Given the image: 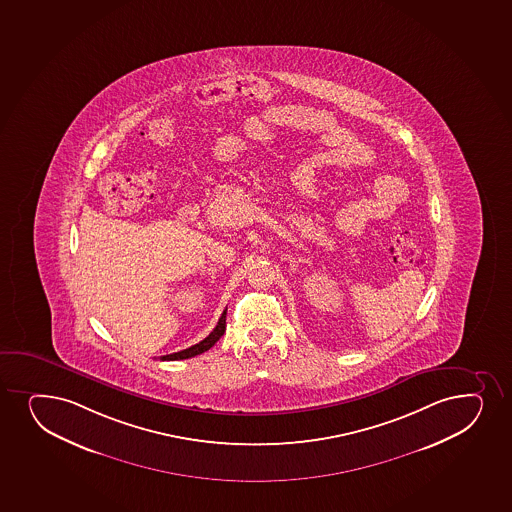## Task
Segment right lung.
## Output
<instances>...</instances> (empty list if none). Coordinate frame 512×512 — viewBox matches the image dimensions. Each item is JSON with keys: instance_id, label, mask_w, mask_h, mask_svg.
I'll return each instance as SVG.
<instances>
[{"instance_id": "add662e5", "label": "right lung", "mask_w": 512, "mask_h": 512, "mask_svg": "<svg viewBox=\"0 0 512 512\" xmlns=\"http://www.w3.org/2000/svg\"><path fill=\"white\" fill-rule=\"evenodd\" d=\"M225 314H227V311H224L222 318L218 319L217 326H215V329H213L210 335L206 336L205 340L200 341V343H196L193 347L186 348V350H181V352L164 355V357H160V360L191 359L194 355H200V353L210 350V348H212L225 333Z\"/></svg>"}]
</instances>
